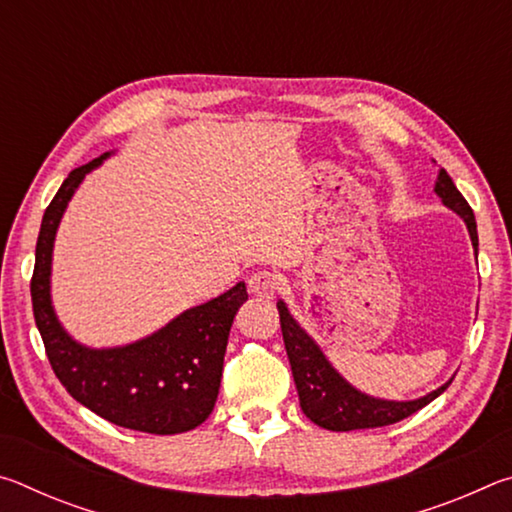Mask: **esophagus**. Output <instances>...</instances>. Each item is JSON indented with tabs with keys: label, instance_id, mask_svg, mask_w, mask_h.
<instances>
[{
	"label": "esophagus",
	"instance_id": "esophagus-1",
	"mask_svg": "<svg viewBox=\"0 0 512 512\" xmlns=\"http://www.w3.org/2000/svg\"><path fill=\"white\" fill-rule=\"evenodd\" d=\"M280 275L273 271H257L248 277V291L253 293L255 298L271 300L277 291H280Z\"/></svg>",
	"mask_w": 512,
	"mask_h": 512
}]
</instances>
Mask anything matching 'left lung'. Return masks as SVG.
<instances>
[{"instance_id":"8db88e82","label":"left lung","mask_w":512,"mask_h":512,"mask_svg":"<svg viewBox=\"0 0 512 512\" xmlns=\"http://www.w3.org/2000/svg\"><path fill=\"white\" fill-rule=\"evenodd\" d=\"M433 189H436V194L443 198V203L449 210H454L465 221L467 230H470L474 250L479 248V235H476L472 207L467 205L463 194L458 192L454 180L449 178V173L445 169L438 171V180ZM277 311H280L284 348H287L293 381H296L298 388L300 409L311 422L318 424V427L329 431L386 427V424H395L409 418L415 411H420L422 406L436 400V397L452 384V379H449L445 386H440L433 393L411 402H393L370 397L350 386L348 381L332 368V363L325 359L323 350H320L316 341L296 323V318L289 314V309L282 300L277 302Z\"/></svg>"}]
</instances>
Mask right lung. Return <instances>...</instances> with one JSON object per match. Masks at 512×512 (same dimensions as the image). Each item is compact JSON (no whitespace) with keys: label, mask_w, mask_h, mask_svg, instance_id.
Segmentation results:
<instances>
[{"label":"right lung","mask_w":512,"mask_h":512,"mask_svg":"<svg viewBox=\"0 0 512 512\" xmlns=\"http://www.w3.org/2000/svg\"><path fill=\"white\" fill-rule=\"evenodd\" d=\"M108 155L69 171L42 216L31 277L33 316L51 368L76 402L117 427L171 436L196 429L210 418L232 320L248 300L246 284L237 282L219 298L183 311L131 345L94 350L76 343L58 323L51 305V253L69 198L85 173L97 169Z\"/></svg>","instance_id":"1"}]
</instances>
